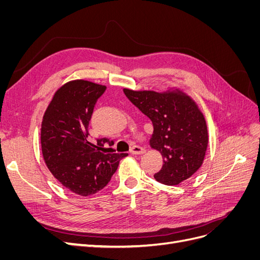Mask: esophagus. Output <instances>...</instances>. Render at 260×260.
Returning a JSON list of instances; mask_svg holds the SVG:
<instances>
[{"label":"esophagus","mask_w":260,"mask_h":260,"mask_svg":"<svg viewBox=\"0 0 260 260\" xmlns=\"http://www.w3.org/2000/svg\"><path fill=\"white\" fill-rule=\"evenodd\" d=\"M130 153H131L132 155H142V154L145 153V149H144L143 147H141V146L135 145V146L131 147Z\"/></svg>","instance_id":"esophagus-1"}]
</instances>
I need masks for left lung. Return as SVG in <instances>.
<instances>
[{"mask_svg": "<svg viewBox=\"0 0 260 260\" xmlns=\"http://www.w3.org/2000/svg\"><path fill=\"white\" fill-rule=\"evenodd\" d=\"M123 92L153 123L151 147L162 156V168L154 178L177 185L191 178L203 165L208 146L206 119L196 102L183 90Z\"/></svg>", "mask_w": 260, "mask_h": 260, "instance_id": "left-lung-1", "label": "left lung"}]
</instances>
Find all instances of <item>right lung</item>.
<instances>
[{
  "label": "right lung",
  "instance_id": "right-lung-1",
  "mask_svg": "<svg viewBox=\"0 0 260 260\" xmlns=\"http://www.w3.org/2000/svg\"><path fill=\"white\" fill-rule=\"evenodd\" d=\"M106 86L83 79L68 81L54 93L43 115L41 148L46 167L58 182L80 196L105 187L128 154L112 153L113 141L90 142L88 125Z\"/></svg>",
  "mask_w": 260,
  "mask_h": 260
}]
</instances>
